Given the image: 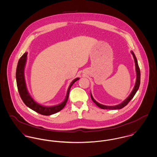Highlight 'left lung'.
<instances>
[{"mask_svg":"<svg viewBox=\"0 0 157 157\" xmlns=\"http://www.w3.org/2000/svg\"><path fill=\"white\" fill-rule=\"evenodd\" d=\"M131 53L133 55V58L134 60V63H135V67H136V83L135 85L134 86L132 93H130V94L128 96V97L125 100H124L122 103L119 105H115V106H106V105H101L99 103H98L97 101L95 100V99L93 98V97L91 94V98L92 99V100L93 101V102L97 106H98L100 108L103 109H121L123 108L124 106H125L132 99L133 97L134 96V95L136 94L137 91L138 90L139 86H140V69L137 63V59L134 54L133 51H131Z\"/></svg>","mask_w":157,"mask_h":157,"instance_id":"obj_1","label":"left lung"}]
</instances>
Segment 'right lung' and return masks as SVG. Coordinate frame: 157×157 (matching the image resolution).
<instances>
[{
  "instance_id": "right-lung-1",
  "label": "right lung",
  "mask_w": 157,
  "mask_h": 157,
  "mask_svg": "<svg viewBox=\"0 0 157 157\" xmlns=\"http://www.w3.org/2000/svg\"><path fill=\"white\" fill-rule=\"evenodd\" d=\"M27 54L28 53L25 52L21 57V58L18 62L16 70V80L17 88L20 96L21 97L23 101L27 107L43 115H51L60 111L61 110L63 109L65 106L67 101L71 86L76 81L79 80V78H76L74 80H73L72 82L71 83L67 89L65 99L63 102L61 103L60 104L52 106H45L41 105L33 99L27 88L24 77V69L27 61Z\"/></svg>"
}]
</instances>
